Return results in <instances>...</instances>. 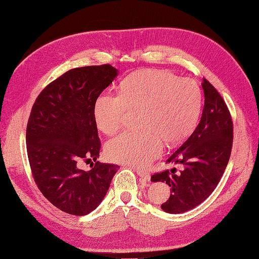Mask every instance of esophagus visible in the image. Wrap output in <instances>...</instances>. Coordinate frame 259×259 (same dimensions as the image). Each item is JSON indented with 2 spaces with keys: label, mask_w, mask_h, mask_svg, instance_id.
Here are the masks:
<instances>
[{
  "label": "esophagus",
  "mask_w": 259,
  "mask_h": 259,
  "mask_svg": "<svg viewBox=\"0 0 259 259\" xmlns=\"http://www.w3.org/2000/svg\"><path fill=\"white\" fill-rule=\"evenodd\" d=\"M136 171H137V175L139 176L140 182L145 183V182H148V180H150V175H149L148 171L138 169V168H136Z\"/></svg>",
  "instance_id": "1"
}]
</instances>
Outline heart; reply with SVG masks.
I'll return each instance as SVG.
<instances>
[{"label": "heart", "instance_id": "obj_1", "mask_svg": "<svg viewBox=\"0 0 259 259\" xmlns=\"http://www.w3.org/2000/svg\"><path fill=\"white\" fill-rule=\"evenodd\" d=\"M200 108L201 92L194 81L150 70L131 74L120 93L101 94L94 116L98 128L111 135L130 111H138L140 127L109 140L106 153L113 162L144 167L161 153L164 142L175 145L191 134Z\"/></svg>", "mask_w": 259, "mask_h": 259}]
</instances>
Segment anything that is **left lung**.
Masks as SVG:
<instances>
[{
	"label": "left lung",
	"instance_id": "8db88e82",
	"mask_svg": "<svg viewBox=\"0 0 259 259\" xmlns=\"http://www.w3.org/2000/svg\"><path fill=\"white\" fill-rule=\"evenodd\" d=\"M204 107L192 134L171 152L166 163L182 165L155 173L152 182L170 187L168 200L161 205L170 214H180L198 206L215 190L229 162L233 143V123L221 94L206 79L202 83Z\"/></svg>",
	"mask_w": 259,
	"mask_h": 259
}]
</instances>
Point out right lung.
Wrapping results in <instances>:
<instances>
[{
    "mask_svg": "<svg viewBox=\"0 0 259 259\" xmlns=\"http://www.w3.org/2000/svg\"><path fill=\"white\" fill-rule=\"evenodd\" d=\"M116 74L109 64L69 70L46 86L31 109L26 132L31 173L44 197L65 213L90 214L120 168L96 162L101 143L94 116L97 98ZM92 159L90 171L80 168Z\"/></svg>",
    "mask_w": 259,
    "mask_h": 259,
    "instance_id": "obj_1",
    "label": "right lung"
}]
</instances>
